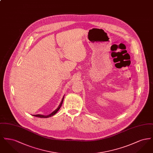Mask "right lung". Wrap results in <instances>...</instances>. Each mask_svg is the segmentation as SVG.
<instances>
[{"mask_svg":"<svg viewBox=\"0 0 153 153\" xmlns=\"http://www.w3.org/2000/svg\"><path fill=\"white\" fill-rule=\"evenodd\" d=\"M64 96L63 97V98H62V101L61 102V103H60V104L59 105V106H58V108H57V109H56V110H54L52 113H51L50 115H39V114H38V115H33V116L34 117H41V118H47V117H52V116H53L54 115H55L57 112H58V110L59 109V108H61V105H62V102H63V101H64Z\"/></svg>","mask_w":153,"mask_h":153,"instance_id":"right-lung-1","label":"right lung"}]
</instances>
